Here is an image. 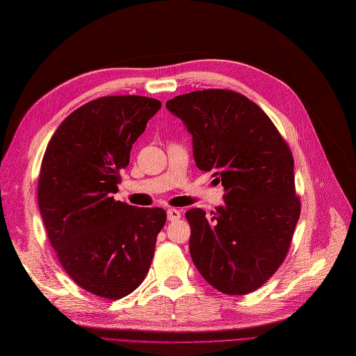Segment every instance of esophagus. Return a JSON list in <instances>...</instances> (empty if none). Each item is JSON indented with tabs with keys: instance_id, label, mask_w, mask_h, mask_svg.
Listing matches in <instances>:
<instances>
[{
	"instance_id": "obj_1",
	"label": "esophagus",
	"mask_w": 356,
	"mask_h": 356,
	"mask_svg": "<svg viewBox=\"0 0 356 356\" xmlns=\"http://www.w3.org/2000/svg\"><path fill=\"white\" fill-rule=\"evenodd\" d=\"M181 218V211L177 208H169L168 209V220L169 221H177Z\"/></svg>"
}]
</instances>
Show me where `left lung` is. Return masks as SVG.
<instances>
[{
  "label": "left lung",
  "mask_w": 356,
  "mask_h": 356,
  "mask_svg": "<svg viewBox=\"0 0 356 356\" xmlns=\"http://www.w3.org/2000/svg\"><path fill=\"white\" fill-rule=\"evenodd\" d=\"M193 139L196 166L213 172L224 203L186 212L190 254L220 293L260 288L285 260L300 217L294 159L267 114L232 90H197L166 102Z\"/></svg>",
  "instance_id": "left-lung-1"
}]
</instances>
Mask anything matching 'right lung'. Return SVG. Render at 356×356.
Listing matches in <instances>:
<instances>
[{
  "label": "right lung",
  "mask_w": 356,
  "mask_h": 356,
  "mask_svg": "<svg viewBox=\"0 0 356 356\" xmlns=\"http://www.w3.org/2000/svg\"><path fill=\"white\" fill-rule=\"evenodd\" d=\"M160 101L104 96L71 113L41 161L38 207L63 270L89 293L118 300L149 270L161 208H136L111 197L120 172Z\"/></svg>",
  "instance_id": "right-lung-1"
}]
</instances>
